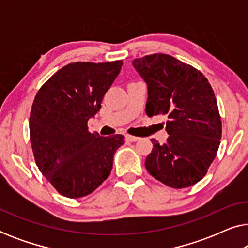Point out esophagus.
Listing matches in <instances>:
<instances>
[{
  "mask_svg": "<svg viewBox=\"0 0 248 248\" xmlns=\"http://www.w3.org/2000/svg\"><path fill=\"white\" fill-rule=\"evenodd\" d=\"M125 139H126L127 141H130V142H135V141H138L139 140V138L138 137H133V135H125Z\"/></svg>",
  "mask_w": 248,
  "mask_h": 248,
  "instance_id": "1",
  "label": "esophagus"
}]
</instances>
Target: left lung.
<instances>
[{
  "label": "left lung",
  "mask_w": 248,
  "mask_h": 248,
  "mask_svg": "<svg viewBox=\"0 0 248 248\" xmlns=\"http://www.w3.org/2000/svg\"><path fill=\"white\" fill-rule=\"evenodd\" d=\"M132 64L148 86L145 113L168 117L167 142L152 139L145 168L172 188L196 184L216 158L221 139L218 105L208 79L167 54L147 55Z\"/></svg>",
  "instance_id": "8db88e82"
}]
</instances>
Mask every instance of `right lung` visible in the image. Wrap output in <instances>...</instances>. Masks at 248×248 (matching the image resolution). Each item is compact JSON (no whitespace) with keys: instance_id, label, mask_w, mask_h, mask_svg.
Returning <instances> with one entry per match:
<instances>
[{"instance_id":"1","label":"right lung","mask_w":248,"mask_h":248,"mask_svg":"<svg viewBox=\"0 0 248 248\" xmlns=\"http://www.w3.org/2000/svg\"><path fill=\"white\" fill-rule=\"evenodd\" d=\"M123 65L70 63L37 93L29 118L30 142L39 170L57 192L70 199L93 193L110 174L124 137L90 133L87 123Z\"/></svg>"}]
</instances>
